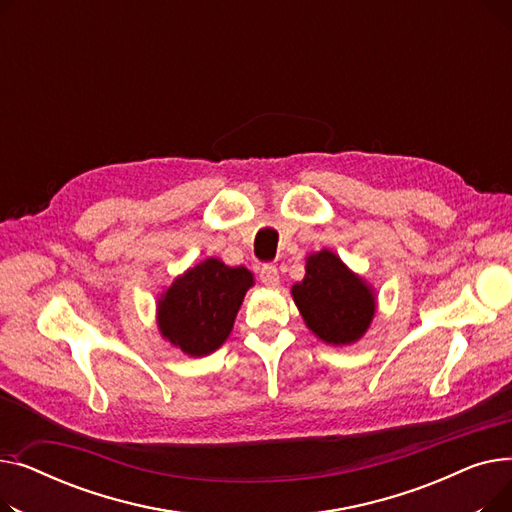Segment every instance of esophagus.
<instances>
[{
	"label": "esophagus",
	"mask_w": 512,
	"mask_h": 512,
	"mask_svg": "<svg viewBox=\"0 0 512 512\" xmlns=\"http://www.w3.org/2000/svg\"><path fill=\"white\" fill-rule=\"evenodd\" d=\"M259 278L265 286H278L280 284V274H278V267L274 263H265L261 270H259Z\"/></svg>",
	"instance_id": "1"
}]
</instances>
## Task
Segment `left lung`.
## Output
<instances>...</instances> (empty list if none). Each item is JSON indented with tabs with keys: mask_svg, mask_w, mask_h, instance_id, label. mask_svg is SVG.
<instances>
[{
	"mask_svg": "<svg viewBox=\"0 0 512 512\" xmlns=\"http://www.w3.org/2000/svg\"><path fill=\"white\" fill-rule=\"evenodd\" d=\"M292 299L309 330L328 344L359 340L375 313L367 284L326 249L307 259V274L292 286Z\"/></svg>",
	"mask_w": 512,
	"mask_h": 512,
	"instance_id": "obj_1",
	"label": "left lung"
}]
</instances>
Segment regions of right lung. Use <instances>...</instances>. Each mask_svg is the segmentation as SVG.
Returning <instances> with one entry per match:
<instances>
[{"label":"right lung","mask_w":512,"mask_h":512,"mask_svg":"<svg viewBox=\"0 0 512 512\" xmlns=\"http://www.w3.org/2000/svg\"><path fill=\"white\" fill-rule=\"evenodd\" d=\"M253 276L245 267L205 259L191 267L159 299V330L182 353L203 357L230 336Z\"/></svg>","instance_id":"right-lung-1"}]
</instances>
